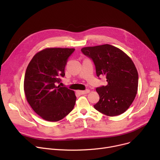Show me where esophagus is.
<instances>
[{"label":"esophagus","mask_w":160,"mask_h":160,"mask_svg":"<svg viewBox=\"0 0 160 160\" xmlns=\"http://www.w3.org/2000/svg\"><path fill=\"white\" fill-rule=\"evenodd\" d=\"M90 92L89 89H86L85 91H77V93H78L80 95H84V94H88Z\"/></svg>","instance_id":"34e87169"}]
</instances>
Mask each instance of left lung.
I'll list each match as a JSON object with an SVG mask.
<instances>
[{
  "label": "left lung",
  "instance_id": "obj_1",
  "mask_svg": "<svg viewBox=\"0 0 160 160\" xmlns=\"http://www.w3.org/2000/svg\"><path fill=\"white\" fill-rule=\"evenodd\" d=\"M81 51L93 62L98 78L104 76L108 82L97 88L100 99L94 108L108 116L123 113L133 102L138 88V71L130 58L108 44L84 47Z\"/></svg>",
  "mask_w": 160,
  "mask_h": 160
}]
</instances>
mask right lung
I'll list each match as a JSON object with an SVG mask.
<instances>
[{"instance_id": "add662e5", "label": "right lung", "mask_w": 160, "mask_h": 160, "mask_svg": "<svg viewBox=\"0 0 160 160\" xmlns=\"http://www.w3.org/2000/svg\"><path fill=\"white\" fill-rule=\"evenodd\" d=\"M74 48H48L38 52L29 63L24 80L27 101L38 115L48 121L63 119L74 108V92L57 86Z\"/></svg>"}]
</instances>
